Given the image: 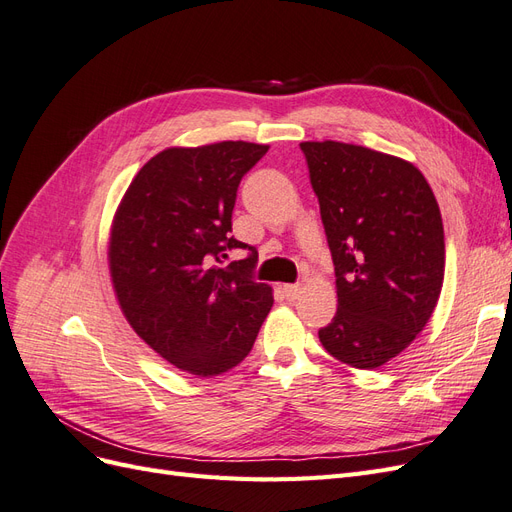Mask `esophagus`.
<instances>
[{"label": "esophagus", "mask_w": 512, "mask_h": 512, "mask_svg": "<svg viewBox=\"0 0 512 512\" xmlns=\"http://www.w3.org/2000/svg\"><path fill=\"white\" fill-rule=\"evenodd\" d=\"M282 292H284V297L288 299V301H294L301 294V284H286L284 288H282Z\"/></svg>", "instance_id": "esophagus-1"}]
</instances>
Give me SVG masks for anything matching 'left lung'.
<instances>
[{
    "label": "left lung",
    "instance_id": "1",
    "mask_svg": "<svg viewBox=\"0 0 512 512\" xmlns=\"http://www.w3.org/2000/svg\"><path fill=\"white\" fill-rule=\"evenodd\" d=\"M335 265L331 356L376 369L425 329L444 282L442 215L414 164L361 145L301 143Z\"/></svg>",
    "mask_w": 512,
    "mask_h": 512
}]
</instances>
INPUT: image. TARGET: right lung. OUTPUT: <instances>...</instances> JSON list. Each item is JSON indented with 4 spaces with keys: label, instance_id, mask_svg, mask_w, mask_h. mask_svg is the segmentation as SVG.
Wrapping results in <instances>:
<instances>
[{
    "label": "right lung",
    "instance_id": "add662e5",
    "mask_svg": "<svg viewBox=\"0 0 512 512\" xmlns=\"http://www.w3.org/2000/svg\"><path fill=\"white\" fill-rule=\"evenodd\" d=\"M267 151L245 141L164 149L138 170L115 213L108 267L123 316L198 378L239 365L271 312V288L252 277L256 247L230 235L239 183ZM235 246L248 256L224 268Z\"/></svg>",
    "mask_w": 512,
    "mask_h": 512
}]
</instances>
